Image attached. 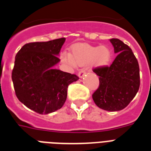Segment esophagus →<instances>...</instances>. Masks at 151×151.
Masks as SVG:
<instances>
[{"label": "esophagus", "instance_id": "34e87169", "mask_svg": "<svg viewBox=\"0 0 151 151\" xmlns=\"http://www.w3.org/2000/svg\"><path fill=\"white\" fill-rule=\"evenodd\" d=\"M85 73H86V71H85V70L81 69L79 71V73H78V76H79L80 78H83V77H84Z\"/></svg>", "mask_w": 151, "mask_h": 151}]
</instances>
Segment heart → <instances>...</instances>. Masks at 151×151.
I'll use <instances>...</instances> for the list:
<instances>
[{
    "instance_id": "obj_1",
    "label": "heart",
    "mask_w": 151,
    "mask_h": 151,
    "mask_svg": "<svg viewBox=\"0 0 151 151\" xmlns=\"http://www.w3.org/2000/svg\"><path fill=\"white\" fill-rule=\"evenodd\" d=\"M111 52L107 46H93L87 44L77 45L72 50V55L63 52L61 60L71 66H85L92 63L95 67H105L109 63Z\"/></svg>"
}]
</instances>
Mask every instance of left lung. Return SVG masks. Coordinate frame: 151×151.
<instances>
[{"instance_id": "8db88e82", "label": "left lung", "mask_w": 151, "mask_h": 151, "mask_svg": "<svg viewBox=\"0 0 151 151\" xmlns=\"http://www.w3.org/2000/svg\"><path fill=\"white\" fill-rule=\"evenodd\" d=\"M115 53L109 67H99L93 71L99 77V86L92 99L98 107L109 111L127 107L139 90V67L130 48L118 39H111Z\"/></svg>"}]
</instances>
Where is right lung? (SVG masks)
Returning <instances> with one entry per match:
<instances>
[{
  "instance_id": "add662e5",
  "label": "right lung",
  "mask_w": 151,
  "mask_h": 151,
  "mask_svg": "<svg viewBox=\"0 0 151 151\" xmlns=\"http://www.w3.org/2000/svg\"><path fill=\"white\" fill-rule=\"evenodd\" d=\"M66 39L29 42L15 56L12 78L15 95L26 107L40 114L60 109L66 101L69 84L75 74L54 69Z\"/></svg>"
}]
</instances>
